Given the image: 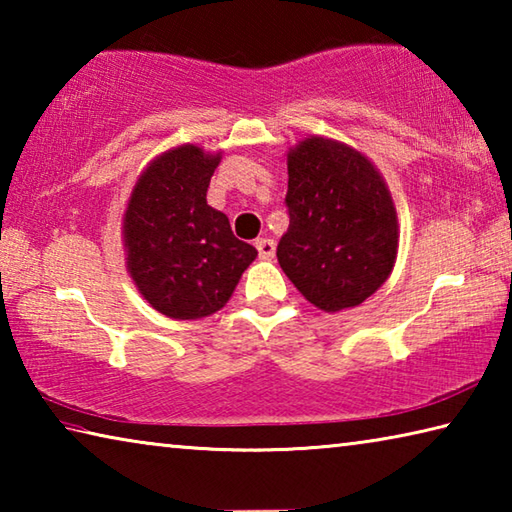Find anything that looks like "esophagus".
I'll return each instance as SVG.
<instances>
[{
	"instance_id": "1",
	"label": "esophagus",
	"mask_w": 512,
	"mask_h": 512,
	"mask_svg": "<svg viewBox=\"0 0 512 512\" xmlns=\"http://www.w3.org/2000/svg\"><path fill=\"white\" fill-rule=\"evenodd\" d=\"M255 246H257V253L262 259H273L275 257V241L273 239H257Z\"/></svg>"
}]
</instances>
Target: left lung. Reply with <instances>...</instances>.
Instances as JSON below:
<instances>
[{
	"label": "left lung",
	"mask_w": 512,
	"mask_h": 512,
	"mask_svg": "<svg viewBox=\"0 0 512 512\" xmlns=\"http://www.w3.org/2000/svg\"><path fill=\"white\" fill-rule=\"evenodd\" d=\"M289 230L277 262L311 305L357 307L391 275L397 216L386 183L350 146L309 137L289 153Z\"/></svg>",
	"instance_id": "obj_1"
}]
</instances>
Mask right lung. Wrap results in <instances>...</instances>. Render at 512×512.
I'll list each match as a JSON object with an SVG mask.
<instances>
[{
	"instance_id": "add662e5",
	"label": "right lung",
	"mask_w": 512,
	"mask_h": 512,
	"mask_svg": "<svg viewBox=\"0 0 512 512\" xmlns=\"http://www.w3.org/2000/svg\"><path fill=\"white\" fill-rule=\"evenodd\" d=\"M216 164L219 155L178 146L142 173L128 203V271L151 307L169 318L219 311L257 257L232 235L228 216L207 205Z\"/></svg>"
}]
</instances>
